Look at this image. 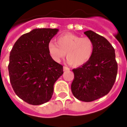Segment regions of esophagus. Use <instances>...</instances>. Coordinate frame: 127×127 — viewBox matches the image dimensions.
I'll return each mask as SVG.
<instances>
[{"label": "esophagus", "mask_w": 127, "mask_h": 127, "mask_svg": "<svg viewBox=\"0 0 127 127\" xmlns=\"http://www.w3.org/2000/svg\"><path fill=\"white\" fill-rule=\"evenodd\" d=\"M70 68H68L66 66H64V71H67V70H69Z\"/></svg>", "instance_id": "34e87169"}]
</instances>
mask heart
<instances>
[{"label":"heart","mask_w":127,"mask_h":127,"mask_svg":"<svg viewBox=\"0 0 127 127\" xmlns=\"http://www.w3.org/2000/svg\"><path fill=\"white\" fill-rule=\"evenodd\" d=\"M57 42L51 41L48 44V50L52 59L60 62L67 56V61L74 67H79L86 64L94 52V43L88 37H82L65 33L57 38Z\"/></svg>","instance_id":"obj_1"}]
</instances>
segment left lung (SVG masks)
<instances>
[{
	"instance_id": "1",
	"label": "left lung",
	"mask_w": 127,
	"mask_h": 127,
	"mask_svg": "<svg viewBox=\"0 0 127 127\" xmlns=\"http://www.w3.org/2000/svg\"><path fill=\"white\" fill-rule=\"evenodd\" d=\"M84 33L93 41L95 49L86 64L72 70L71 90L77 99L90 102L110 91L117 77L118 65L115 49L105 38L91 30Z\"/></svg>"
}]
</instances>
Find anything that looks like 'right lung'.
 I'll return each instance as SVG.
<instances>
[{
	"instance_id": "right-lung-1",
	"label": "right lung",
	"mask_w": 127,
	"mask_h": 127,
	"mask_svg": "<svg viewBox=\"0 0 127 127\" xmlns=\"http://www.w3.org/2000/svg\"><path fill=\"white\" fill-rule=\"evenodd\" d=\"M59 31L34 29L19 38L10 51V84L16 95L30 104L50 100L55 82L64 73L63 66L53 60L48 50V44Z\"/></svg>"
}]
</instances>
